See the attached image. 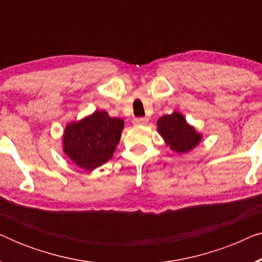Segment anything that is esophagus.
Instances as JSON below:
<instances>
[{"label":"esophagus","instance_id":"34e87169","mask_svg":"<svg viewBox=\"0 0 262 262\" xmlns=\"http://www.w3.org/2000/svg\"><path fill=\"white\" fill-rule=\"evenodd\" d=\"M134 124L137 125V126H143V125L148 124V119L146 118H135Z\"/></svg>","mask_w":262,"mask_h":262}]
</instances>
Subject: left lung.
Returning a JSON list of instances; mask_svg holds the SVG:
<instances>
[{
	"instance_id": "left-lung-1",
	"label": "left lung",
	"mask_w": 262,
	"mask_h": 262,
	"mask_svg": "<svg viewBox=\"0 0 262 262\" xmlns=\"http://www.w3.org/2000/svg\"><path fill=\"white\" fill-rule=\"evenodd\" d=\"M157 132L162 136L166 144L177 154H187L199 145L203 135L188 124L180 112L162 116L157 120Z\"/></svg>"
}]
</instances>
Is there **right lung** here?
<instances>
[{
    "mask_svg": "<svg viewBox=\"0 0 262 262\" xmlns=\"http://www.w3.org/2000/svg\"><path fill=\"white\" fill-rule=\"evenodd\" d=\"M124 121L106 111H95L81 120L70 121L62 137L63 152L84 170H94L112 159L119 144Z\"/></svg>",
    "mask_w": 262,
    "mask_h": 262,
    "instance_id": "right-lung-1",
    "label": "right lung"
}]
</instances>
